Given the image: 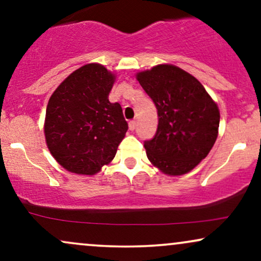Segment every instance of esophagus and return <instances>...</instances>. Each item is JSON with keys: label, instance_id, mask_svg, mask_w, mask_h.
Instances as JSON below:
<instances>
[{"label": "esophagus", "instance_id": "1", "mask_svg": "<svg viewBox=\"0 0 261 261\" xmlns=\"http://www.w3.org/2000/svg\"><path fill=\"white\" fill-rule=\"evenodd\" d=\"M128 128H130L131 131H134L135 128H136V121H135V120L128 121Z\"/></svg>", "mask_w": 261, "mask_h": 261}]
</instances>
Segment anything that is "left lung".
<instances>
[{"label": "left lung", "mask_w": 261, "mask_h": 261, "mask_svg": "<svg viewBox=\"0 0 261 261\" xmlns=\"http://www.w3.org/2000/svg\"><path fill=\"white\" fill-rule=\"evenodd\" d=\"M136 79L158 113L157 133L145 142L147 158L164 174H187L216 142L217 104L195 77L178 66L157 65Z\"/></svg>", "instance_id": "obj_1"}]
</instances>
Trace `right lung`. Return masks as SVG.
<instances>
[{
  "label": "right lung",
  "mask_w": 261,
  "mask_h": 261,
  "mask_svg": "<svg viewBox=\"0 0 261 261\" xmlns=\"http://www.w3.org/2000/svg\"><path fill=\"white\" fill-rule=\"evenodd\" d=\"M115 74L100 64L73 71L50 97L44 134L56 162L76 174L94 175L115 157L127 122L119 103H110Z\"/></svg>",
  "instance_id": "add662e5"
}]
</instances>
